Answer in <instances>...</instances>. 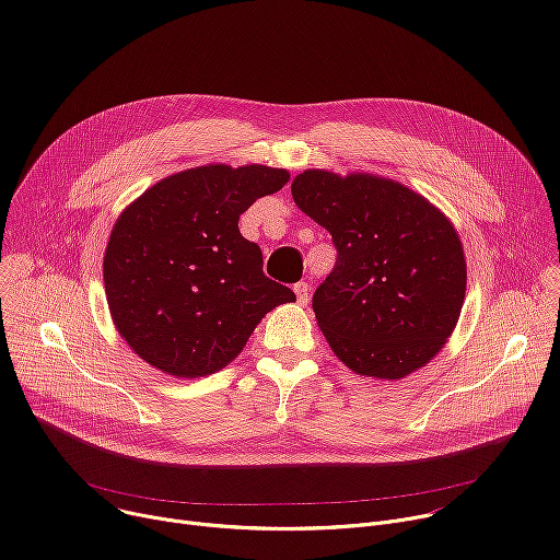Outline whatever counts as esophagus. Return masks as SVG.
<instances>
[{
	"label": "esophagus",
	"instance_id": "obj_1",
	"mask_svg": "<svg viewBox=\"0 0 560 560\" xmlns=\"http://www.w3.org/2000/svg\"><path fill=\"white\" fill-rule=\"evenodd\" d=\"M294 294H296V301H299L301 305H307V301H310V285H307L305 281H299V283L294 285Z\"/></svg>",
	"mask_w": 560,
	"mask_h": 560
}]
</instances>
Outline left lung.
<instances>
[{"label":"left lung","mask_w":560,"mask_h":560,"mask_svg":"<svg viewBox=\"0 0 560 560\" xmlns=\"http://www.w3.org/2000/svg\"><path fill=\"white\" fill-rule=\"evenodd\" d=\"M294 203L324 225L337 264L312 310L357 374L404 378L430 363L460 316L467 264L452 221L423 195L370 173L303 171Z\"/></svg>","instance_id":"left-lung-1"}]
</instances>
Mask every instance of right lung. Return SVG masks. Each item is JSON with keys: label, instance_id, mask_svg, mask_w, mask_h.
Masks as SVG:
<instances>
[{"label": "right lung", "instance_id": "right-lung-1", "mask_svg": "<svg viewBox=\"0 0 560 560\" xmlns=\"http://www.w3.org/2000/svg\"><path fill=\"white\" fill-rule=\"evenodd\" d=\"M283 168L208 164L150 186L115 221L104 285L121 339L152 368L197 378L238 357L294 292L264 275L238 217L281 190Z\"/></svg>", "mask_w": 560, "mask_h": 560}]
</instances>
